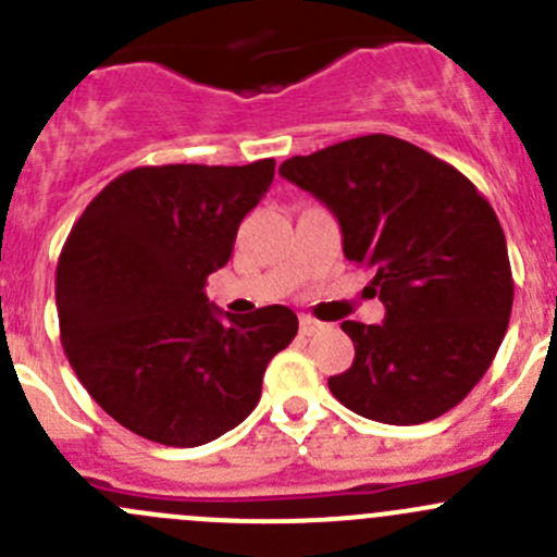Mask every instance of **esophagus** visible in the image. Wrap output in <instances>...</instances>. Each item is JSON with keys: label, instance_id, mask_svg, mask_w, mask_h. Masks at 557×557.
<instances>
[{"label": "esophagus", "instance_id": "obj_1", "mask_svg": "<svg viewBox=\"0 0 557 557\" xmlns=\"http://www.w3.org/2000/svg\"><path fill=\"white\" fill-rule=\"evenodd\" d=\"M320 329H323V323H320V320L310 318V314H301V318H299V331L305 336H312L314 331H320Z\"/></svg>", "mask_w": 557, "mask_h": 557}]
</instances>
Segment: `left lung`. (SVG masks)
I'll list each match as a JSON object with an SVG mask.
<instances>
[{"mask_svg":"<svg viewBox=\"0 0 557 557\" xmlns=\"http://www.w3.org/2000/svg\"><path fill=\"white\" fill-rule=\"evenodd\" d=\"M323 201L347 261L372 269L377 325L345 320L356 358L329 377L336 401L387 425H418L463 401L496 358L512 314L507 239L485 196L455 166L387 134L283 161Z\"/></svg>","mask_w":557,"mask_h":557,"instance_id":"8db88e82","label":"left lung"}]
</instances>
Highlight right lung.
<instances>
[{
  "instance_id": "right-lung-1",
  "label": "right lung",
  "mask_w": 557,
  "mask_h": 557,
  "mask_svg": "<svg viewBox=\"0 0 557 557\" xmlns=\"http://www.w3.org/2000/svg\"><path fill=\"white\" fill-rule=\"evenodd\" d=\"M274 159L123 172L72 226L55 269L61 345L112 420L170 447L239 425L263 372L294 342L283 305L237 318L205 294L243 218L269 190Z\"/></svg>"
}]
</instances>
